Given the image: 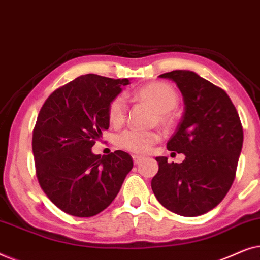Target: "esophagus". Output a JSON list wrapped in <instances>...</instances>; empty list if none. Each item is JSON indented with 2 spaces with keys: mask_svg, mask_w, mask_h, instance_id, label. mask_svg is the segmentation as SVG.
<instances>
[{
  "mask_svg": "<svg viewBox=\"0 0 260 260\" xmlns=\"http://www.w3.org/2000/svg\"><path fill=\"white\" fill-rule=\"evenodd\" d=\"M133 159H134V163L135 165H138V163H141V161L143 158L141 157V156H138V155H133Z\"/></svg>",
  "mask_w": 260,
  "mask_h": 260,
  "instance_id": "esophagus-1",
  "label": "esophagus"
}]
</instances>
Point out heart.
<instances>
[{
	"mask_svg": "<svg viewBox=\"0 0 260 260\" xmlns=\"http://www.w3.org/2000/svg\"><path fill=\"white\" fill-rule=\"evenodd\" d=\"M134 97L147 102L158 112V123L162 126L172 124L169 112L175 108L179 102L175 90L165 83H151L140 88ZM125 101L123 97L113 98L108 108V117L113 126H120L125 120ZM158 141V135L154 131H142L137 129H127L117 135L116 144L123 150L133 154L144 155L151 150Z\"/></svg>",
	"mask_w": 260,
	"mask_h": 260,
	"instance_id": "1",
	"label": "heart"
}]
</instances>
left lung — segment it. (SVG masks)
Returning <instances> with one entry per match:
<instances>
[{
  "instance_id": "1",
  "label": "left lung",
  "mask_w": 260,
  "mask_h": 260,
  "mask_svg": "<svg viewBox=\"0 0 260 260\" xmlns=\"http://www.w3.org/2000/svg\"><path fill=\"white\" fill-rule=\"evenodd\" d=\"M158 77L174 81L182 93V119L167 148L186 157L182 163L156 157L158 173L151 180L152 191L170 212L205 214L222 201L236 177L244 140L239 115L225 91L193 71Z\"/></svg>"
}]
</instances>
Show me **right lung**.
Instances as JSON below:
<instances>
[{
  "label": "right lung",
  "instance_id": "1",
  "mask_svg": "<svg viewBox=\"0 0 260 260\" xmlns=\"http://www.w3.org/2000/svg\"><path fill=\"white\" fill-rule=\"evenodd\" d=\"M129 79L85 74L46 99L33 131V154L39 183L56 207L79 218L93 216L118 194L133 157L116 150L92 152L109 129L108 108Z\"/></svg>",
  "mask_w": 260,
  "mask_h": 260
}]
</instances>
